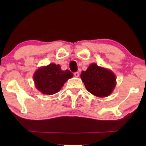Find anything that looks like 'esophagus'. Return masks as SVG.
<instances>
[{
	"label": "esophagus",
	"mask_w": 146,
	"mask_h": 146,
	"mask_svg": "<svg viewBox=\"0 0 146 146\" xmlns=\"http://www.w3.org/2000/svg\"><path fill=\"white\" fill-rule=\"evenodd\" d=\"M74 75L75 77H78L80 76V74L79 72H76L74 73Z\"/></svg>",
	"instance_id": "34e87169"
}]
</instances>
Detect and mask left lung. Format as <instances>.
Instances as JSON below:
<instances>
[{"label": "left lung", "instance_id": "obj_1", "mask_svg": "<svg viewBox=\"0 0 146 146\" xmlns=\"http://www.w3.org/2000/svg\"><path fill=\"white\" fill-rule=\"evenodd\" d=\"M81 79L87 90L98 97H106L112 92L115 77L110 70L92 64L86 71H82Z\"/></svg>", "mask_w": 146, "mask_h": 146}]
</instances>
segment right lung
<instances>
[{
	"label": "right lung",
	"mask_w": 146,
	"mask_h": 146,
	"mask_svg": "<svg viewBox=\"0 0 146 146\" xmlns=\"http://www.w3.org/2000/svg\"><path fill=\"white\" fill-rule=\"evenodd\" d=\"M73 76L68 70L63 71L60 65L50 64L40 68L34 74V80L36 88L42 93L52 95L60 90L64 84Z\"/></svg>",
	"instance_id": "add662e5"
}]
</instances>
